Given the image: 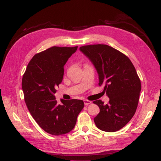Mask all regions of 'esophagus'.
Listing matches in <instances>:
<instances>
[{
    "label": "esophagus",
    "instance_id": "34e87169",
    "mask_svg": "<svg viewBox=\"0 0 161 161\" xmlns=\"http://www.w3.org/2000/svg\"><path fill=\"white\" fill-rule=\"evenodd\" d=\"M84 104H85V105H88L90 104H91V101L88 100H84Z\"/></svg>",
    "mask_w": 161,
    "mask_h": 161
}]
</instances>
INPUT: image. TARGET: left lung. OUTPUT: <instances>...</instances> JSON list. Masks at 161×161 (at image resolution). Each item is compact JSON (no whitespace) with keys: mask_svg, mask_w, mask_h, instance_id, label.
I'll list each match as a JSON object with an SVG mask.
<instances>
[{"mask_svg":"<svg viewBox=\"0 0 161 161\" xmlns=\"http://www.w3.org/2000/svg\"><path fill=\"white\" fill-rule=\"evenodd\" d=\"M80 51L88 57L99 76V86L109 98L105 105L93 102L100 108L94 122L100 130L114 132L123 128L136 112L142 85L133 64L119 51L106 44L86 45Z\"/></svg>","mask_w":161,"mask_h":161,"instance_id":"obj_1","label":"left lung"}]
</instances>
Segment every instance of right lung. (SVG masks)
<instances>
[{
	"instance_id": "obj_1",
	"label": "right lung",
	"mask_w": 161,
	"mask_h": 161,
	"mask_svg": "<svg viewBox=\"0 0 161 161\" xmlns=\"http://www.w3.org/2000/svg\"><path fill=\"white\" fill-rule=\"evenodd\" d=\"M78 47H52L33 56L22 80L25 101L34 119L47 133L58 136L74 128L84 107L80 100L58 103L54 94L62 82L64 65Z\"/></svg>"
}]
</instances>
